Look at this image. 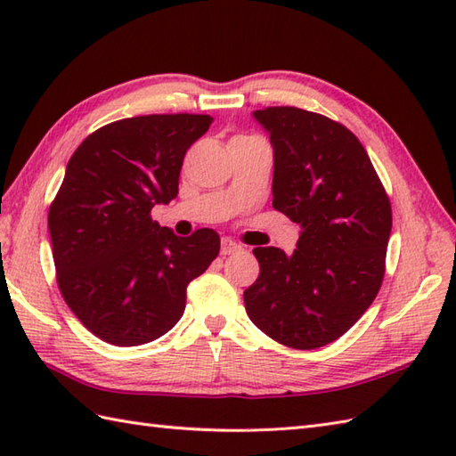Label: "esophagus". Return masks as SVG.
Listing matches in <instances>:
<instances>
[{
	"label": "esophagus",
	"instance_id": "esophagus-1",
	"mask_svg": "<svg viewBox=\"0 0 456 456\" xmlns=\"http://www.w3.org/2000/svg\"><path fill=\"white\" fill-rule=\"evenodd\" d=\"M237 250H240V247L235 243V240H231L229 237L221 239V255H233Z\"/></svg>",
	"mask_w": 456,
	"mask_h": 456
}]
</instances>
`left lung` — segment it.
Returning a JSON list of instances; mask_svg holds the SVG:
<instances>
[{
  "label": "left lung",
  "instance_id": "8db88e82",
  "mask_svg": "<svg viewBox=\"0 0 456 456\" xmlns=\"http://www.w3.org/2000/svg\"><path fill=\"white\" fill-rule=\"evenodd\" d=\"M274 149L273 208L299 225L292 255L256 247L245 309L292 348L333 343L380 289L392 208L370 159L343 125L297 108L253 111Z\"/></svg>",
  "mask_w": 456,
  "mask_h": 456
}]
</instances>
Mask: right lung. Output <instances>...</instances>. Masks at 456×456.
Returning a JSON list of instances; mask_svg holds the SVG:
<instances>
[{"label": "right lung", "instance_id": "add662e5", "mask_svg": "<svg viewBox=\"0 0 456 456\" xmlns=\"http://www.w3.org/2000/svg\"><path fill=\"white\" fill-rule=\"evenodd\" d=\"M209 115H141L105 125L68 160L48 211L58 288L102 341L137 346L168 333L186 288L219 255V235L178 237L151 219L178 196L183 154Z\"/></svg>", "mask_w": 456, "mask_h": 456}]
</instances>
